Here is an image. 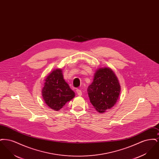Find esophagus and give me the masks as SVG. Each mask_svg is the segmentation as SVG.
<instances>
[{
    "mask_svg": "<svg viewBox=\"0 0 159 159\" xmlns=\"http://www.w3.org/2000/svg\"><path fill=\"white\" fill-rule=\"evenodd\" d=\"M76 92H77V94L79 96H81L82 95V91L80 90V89H76Z\"/></svg>",
    "mask_w": 159,
    "mask_h": 159,
    "instance_id": "34e87169",
    "label": "esophagus"
}]
</instances>
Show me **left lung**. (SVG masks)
Segmentation results:
<instances>
[{"instance_id":"8db88e82","label":"left lung","mask_w":159,"mask_h":159,"mask_svg":"<svg viewBox=\"0 0 159 159\" xmlns=\"http://www.w3.org/2000/svg\"><path fill=\"white\" fill-rule=\"evenodd\" d=\"M120 89L119 80L111 68H99L88 88L90 102L98 112L103 113L116 104Z\"/></svg>"}]
</instances>
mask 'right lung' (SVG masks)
<instances>
[{
  "mask_svg": "<svg viewBox=\"0 0 159 159\" xmlns=\"http://www.w3.org/2000/svg\"><path fill=\"white\" fill-rule=\"evenodd\" d=\"M45 81L42 91L43 98L46 104L55 111H59L75 97V93L64 80L61 69L53 70Z\"/></svg>",
  "mask_w": 159,
  "mask_h": 159,
  "instance_id": "right-lung-1",
  "label": "right lung"
}]
</instances>
